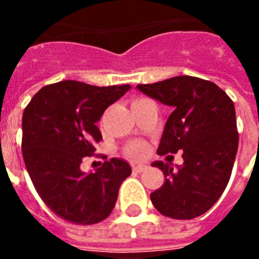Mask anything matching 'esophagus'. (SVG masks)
<instances>
[{"mask_svg": "<svg viewBox=\"0 0 259 259\" xmlns=\"http://www.w3.org/2000/svg\"><path fill=\"white\" fill-rule=\"evenodd\" d=\"M146 169H148V166L146 165H134L133 166L134 173H142V172H145Z\"/></svg>", "mask_w": 259, "mask_h": 259, "instance_id": "1", "label": "esophagus"}]
</instances>
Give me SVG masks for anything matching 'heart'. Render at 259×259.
<instances>
[{
    "instance_id": "obj_1",
    "label": "heart",
    "mask_w": 259,
    "mask_h": 259,
    "mask_svg": "<svg viewBox=\"0 0 259 259\" xmlns=\"http://www.w3.org/2000/svg\"><path fill=\"white\" fill-rule=\"evenodd\" d=\"M125 154L133 160H140L146 154V146L142 142H132L125 148Z\"/></svg>"
}]
</instances>
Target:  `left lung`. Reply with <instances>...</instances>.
<instances>
[{"label":"left lung","mask_w":259,"mask_h":259,"mask_svg":"<svg viewBox=\"0 0 259 259\" xmlns=\"http://www.w3.org/2000/svg\"><path fill=\"white\" fill-rule=\"evenodd\" d=\"M137 89L173 107L157 153L183 150L184 160L177 170L168 162L152 164L165 179L150 200L172 219L200 217L222 196L231 176L239 142L234 102L215 83L188 75Z\"/></svg>","instance_id":"8db88e82"}]
</instances>
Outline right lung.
Returning a JSON list of instances; mask_svg holds the SVG:
<instances>
[{"label": "right lung", "instance_id": "obj_1", "mask_svg": "<svg viewBox=\"0 0 259 259\" xmlns=\"http://www.w3.org/2000/svg\"><path fill=\"white\" fill-rule=\"evenodd\" d=\"M130 84L98 87L62 80L34 94L22 114V157L38 196L59 218L95 225L113 211L118 189L132 168L111 158L97 172L80 164L102 140L97 122ZM107 158V157H105Z\"/></svg>", "mask_w": 259, "mask_h": 259}]
</instances>
